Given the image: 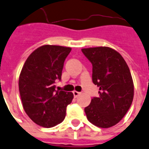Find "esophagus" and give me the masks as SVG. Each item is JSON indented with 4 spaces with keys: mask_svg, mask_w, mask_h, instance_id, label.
Listing matches in <instances>:
<instances>
[{
    "mask_svg": "<svg viewBox=\"0 0 149 149\" xmlns=\"http://www.w3.org/2000/svg\"><path fill=\"white\" fill-rule=\"evenodd\" d=\"M73 94H74V96L75 98H77L78 95H80L81 93H79V92H77V91H73Z\"/></svg>",
    "mask_w": 149,
    "mask_h": 149,
    "instance_id": "esophagus-1",
    "label": "esophagus"
}]
</instances>
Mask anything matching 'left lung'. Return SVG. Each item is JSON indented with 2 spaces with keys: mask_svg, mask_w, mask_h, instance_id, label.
<instances>
[{
  "mask_svg": "<svg viewBox=\"0 0 149 149\" xmlns=\"http://www.w3.org/2000/svg\"><path fill=\"white\" fill-rule=\"evenodd\" d=\"M93 64V81L100 87V96L94 97L85 108L88 121L108 128L125 116L134 98L131 71L123 56L107 47L81 49Z\"/></svg>",
  "mask_w": 149,
  "mask_h": 149,
  "instance_id": "1",
  "label": "left lung"
}]
</instances>
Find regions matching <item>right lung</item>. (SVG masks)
I'll return each mask as SVG.
<instances>
[{"label":"right lung","instance_id":"add662e5","mask_svg":"<svg viewBox=\"0 0 149 149\" xmlns=\"http://www.w3.org/2000/svg\"><path fill=\"white\" fill-rule=\"evenodd\" d=\"M71 50L55 45L40 47L29 56L21 71L18 88L24 110L43 127L61 123L73 100V93L56 90L54 85L56 79H61L64 61Z\"/></svg>","mask_w":149,"mask_h":149}]
</instances>
